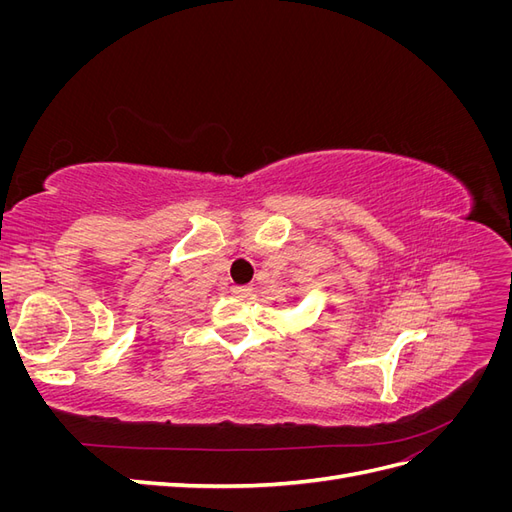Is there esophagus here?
<instances>
[{"label": "esophagus", "mask_w": 512, "mask_h": 512, "mask_svg": "<svg viewBox=\"0 0 512 512\" xmlns=\"http://www.w3.org/2000/svg\"><path fill=\"white\" fill-rule=\"evenodd\" d=\"M230 292L235 294V297H247V294L252 292V288L250 286H232Z\"/></svg>", "instance_id": "1"}]
</instances>
